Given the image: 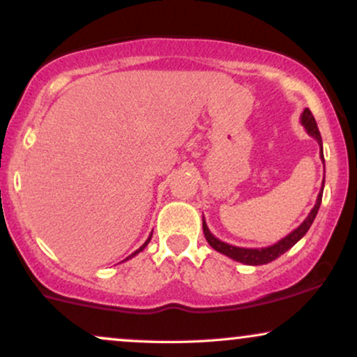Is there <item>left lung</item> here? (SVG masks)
<instances>
[{"instance_id": "left-lung-1", "label": "left lung", "mask_w": 357, "mask_h": 357, "mask_svg": "<svg viewBox=\"0 0 357 357\" xmlns=\"http://www.w3.org/2000/svg\"><path fill=\"white\" fill-rule=\"evenodd\" d=\"M301 124L305 127L307 134H309V136H312L315 141H317L319 147H321V159H322V162H324L322 137H321V132H319V129H317V122H315L312 112H310L309 109H304V112H302ZM324 181H326V176H324ZM324 181H322L321 191H319V195H317V202H315L314 208H312V210H310L309 215H307V218L302 221L301 225H298L296 230L290 231L289 235L284 236V238H282V240H278L277 243L270 245V247H264V248H243V247H235V245H230V243H225V241L218 240L215 235H213V233L210 231V228H208L206 221H204V218H203V231H204V236H206V241H208V243H210V247H213V248L216 250V252L223 253V255L230 257V258H233V260L240 261V264H245V265H265V264H270V261H273V260H275V258H278L280 255H284L287 250L292 248L294 245H296L297 241L301 240L307 231H309L310 225L314 223L315 216H317L319 208H321Z\"/></svg>"}]
</instances>
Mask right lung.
<instances>
[{"instance_id": "1", "label": "right lung", "mask_w": 357, "mask_h": 357, "mask_svg": "<svg viewBox=\"0 0 357 357\" xmlns=\"http://www.w3.org/2000/svg\"><path fill=\"white\" fill-rule=\"evenodd\" d=\"M151 236H153V233H151V235H149V238H147V240L144 241V245H142V247H141V248H139V250H136V252H134V253H130V255H129V257H127V258H126V260H129V258L136 257L139 252H142V250H144V248L147 247V243H149V241H151ZM126 260H124V261H126Z\"/></svg>"}]
</instances>
